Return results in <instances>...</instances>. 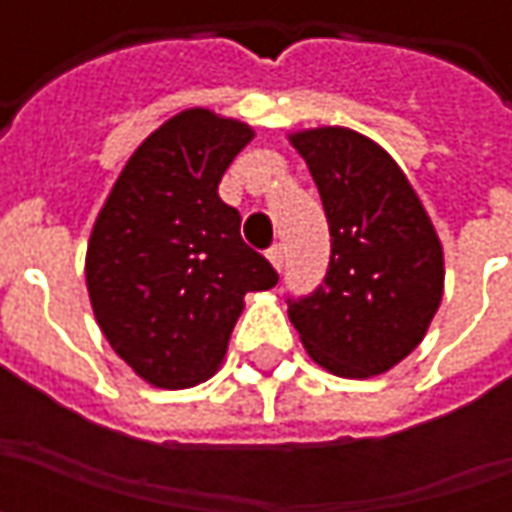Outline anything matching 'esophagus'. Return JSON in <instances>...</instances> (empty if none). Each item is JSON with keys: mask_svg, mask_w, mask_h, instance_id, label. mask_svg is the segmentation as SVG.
<instances>
[{"mask_svg": "<svg viewBox=\"0 0 512 512\" xmlns=\"http://www.w3.org/2000/svg\"><path fill=\"white\" fill-rule=\"evenodd\" d=\"M268 260H271V266L277 268V271H282V266H285V249H282V244L268 249Z\"/></svg>", "mask_w": 512, "mask_h": 512, "instance_id": "esophagus-1", "label": "esophagus"}]
</instances>
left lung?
<instances>
[{"instance_id":"obj_1","label":"left lung","mask_w":512,"mask_h":512,"mask_svg":"<svg viewBox=\"0 0 512 512\" xmlns=\"http://www.w3.org/2000/svg\"><path fill=\"white\" fill-rule=\"evenodd\" d=\"M321 191L332 255L318 288L288 299L307 354L343 378L406 359L444 293V255L428 213L392 156L351 128L290 136Z\"/></svg>"}]
</instances>
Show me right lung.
Instances as JSON below:
<instances>
[{
  "mask_svg": "<svg viewBox=\"0 0 512 512\" xmlns=\"http://www.w3.org/2000/svg\"><path fill=\"white\" fill-rule=\"evenodd\" d=\"M255 131L186 109L128 158L95 219L87 290L95 321L134 367L161 389L211 378L249 290L279 274L244 244L241 213L219 197V180Z\"/></svg>",
  "mask_w": 512,
  "mask_h": 512,
  "instance_id": "add662e5",
  "label": "right lung"
}]
</instances>
